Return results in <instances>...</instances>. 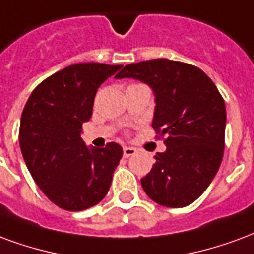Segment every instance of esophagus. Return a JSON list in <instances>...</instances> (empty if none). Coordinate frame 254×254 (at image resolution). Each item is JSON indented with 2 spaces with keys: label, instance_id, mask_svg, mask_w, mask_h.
Instances as JSON below:
<instances>
[{
  "label": "esophagus",
  "instance_id": "obj_1",
  "mask_svg": "<svg viewBox=\"0 0 254 254\" xmlns=\"http://www.w3.org/2000/svg\"><path fill=\"white\" fill-rule=\"evenodd\" d=\"M135 153H136V149H134V147H123V155L125 157H131V155H134Z\"/></svg>",
  "mask_w": 254,
  "mask_h": 254
}]
</instances>
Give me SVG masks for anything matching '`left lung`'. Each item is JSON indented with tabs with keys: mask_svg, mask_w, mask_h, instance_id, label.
I'll return each instance as SVG.
<instances>
[{
	"mask_svg": "<svg viewBox=\"0 0 254 254\" xmlns=\"http://www.w3.org/2000/svg\"><path fill=\"white\" fill-rule=\"evenodd\" d=\"M115 78H134L153 89V128L165 135L166 150L140 179L151 200L179 208L207 190L225 149L226 107L211 78L199 67L169 59L127 64Z\"/></svg>",
	"mask_w": 254,
	"mask_h": 254,
	"instance_id": "1",
	"label": "left lung"
}]
</instances>
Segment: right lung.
I'll list each match as a JSON object with an SVG mask.
<instances>
[{
  "mask_svg": "<svg viewBox=\"0 0 254 254\" xmlns=\"http://www.w3.org/2000/svg\"><path fill=\"white\" fill-rule=\"evenodd\" d=\"M122 67L67 66L39 84L24 107L18 142L25 165L44 195L64 210H86L108 193L123 149L115 142L88 147L81 131L92 118L99 86Z\"/></svg>",
  "mask_w": 254,
  "mask_h": 254,
  "instance_id": "right-lung-1",
  "label": "right lung"
}]
</instances>
